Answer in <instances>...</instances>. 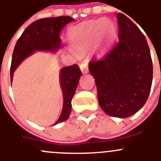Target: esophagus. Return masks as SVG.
<instances>
[{
	"mask_svg": "<svg viewBox=\"0 0 161 161\" xmlns=\"http://www.w3.org/2000/svg\"><path fill=\"white\" fill-rule=\"evenodd\" d=\"M79 67H80L81 70H82V72L83 74H86L88 72V65H87V63L86 62H82L80 64V65H79Z\"/></svg>",
	"mask_w": 161,
	"mask_h": 161,
	"instance_id": "34e87169",
	"label": "esophagus"
}]
</instances>
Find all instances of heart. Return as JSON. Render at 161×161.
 Instances as JSON below:
<instances>
[{"label": "heart", "instance_id": "heart-1", "mask_svg": "<svg viewBox=\"0 0 161 161\" xmlns=\"http://www.w3.org/2000/svg\"><path fill=\"white\" fill-rule=\"evenodd\" d=\"M117 30L111 22L99 19L82 24L69 34L70 45L76 49H84L97 40L103 47H107L116 38Z\"/></svg>", "mask_w": 161, "mask_h": 161}]
</instances>
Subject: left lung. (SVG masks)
I'll use <instances>...</instances> for the list:
<instances>
[{
	"mask_svg": "<svg viewBox=\"0 0 161 161\" xmlns=\"http://www.w3.org/2000/svg\"><path fill=\"white\" fill-rule=\"evenodd\" d=\"M118 42L101 58L91 60L89 70L97 99L106 114L125 118L143 107L153 82V62L143 33L122 13L117 14Z\"/></svg>",
	"mask_w": 161,
	"mask_h": 161,
	"instance_id": "obj_1",
	"label": "left lung"
}]
</instances>
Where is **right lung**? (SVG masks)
Segmentation results:
<instances>
[{
  "label": "right lung",
  "mask_w": 161,
  "mask_h": 161,
  "mask_svg": "<svg viewBox=\"0 0 161 161\" xmlns=\"http://www.w3.org/2000/svg\"><path fill=\"white\" fill-rule=\"evenodd\" d=\"M70 16L43 18L31 23L22 33L15 46L12 58L10 78L25 58L36 51L56 52L61 44L59 33L65 25L74 21ZM82 72L77 64L65 67L60 70V85L64 95V105L59 118L54 125L63 122L69 118L71 111V100L77 89Z\"/></svg>",
  "instance_id": "1"
}]
</instances>
